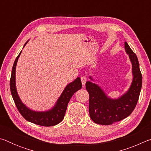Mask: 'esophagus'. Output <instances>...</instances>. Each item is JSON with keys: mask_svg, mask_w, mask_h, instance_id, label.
Returning a JSON list of instances; mask_svg holds the SVG:
<instances>
[{"mask_svg": "<svg viewBox=\"0 0 151 151\" xmlns=\"http://www.w3.org/2000/svg\"><path fill=\"white\" fill-rule=\"evenodd\" d=\"M81 83L83 84V85H85L86 82V76H82L81 77Z\"/></svg>", "mask_w": 151, "mask_h": 151, "instance_id": "1", "label": "esophagus"}]
</instances>
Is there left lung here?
Wrapping results in <instances>:
<instances>
[{"instance_id":"8db88e82","label":"left lung","mask_w":151,"mask_h":151,"mask_svg":"<svg viewBox=\"0 0 151 151\" xmlns=\"http://www.w3.org/2000/svg\"><path fill=\"white\" fill-rule=\"evenodd\" d=\"M124 48L132 64V81L126 93L117 99H112L94 81L86 83V88L89 93V114L96 124L109 125L127 118L136 106L142 87V75L137 55L124 42Z\"/></svg>"}]
</instances>
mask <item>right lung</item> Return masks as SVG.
<instances>
[{"label":"right lung","mask_w":151,"mask_h":151,"mask_svg":"<svg viewBox=\"0 0 151 151\" xmlns=\"http://www.w3.org/2000/svg\"><path fill=\"white\" fill-rule=\"evenodd\" d=\"M28 41L25 43L23 48L27 45ZM21 52L22 50L20 51L19 55H18L14 60L12 69L11 80H10V88H11L12 96L13 98L15 105L17 106L21 115L29 122L44 127L55 126L63 121L64 116L65 115L68 103L70 101L71 97L76 91L82 88L81 78L77 77L75 81L71 82L66 86L52 108L45 111H33V110L28 108L22 103L17 91L16 66Z\"/></svg>","instance_id":"add662e5"}]
</instances>
